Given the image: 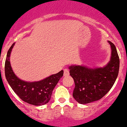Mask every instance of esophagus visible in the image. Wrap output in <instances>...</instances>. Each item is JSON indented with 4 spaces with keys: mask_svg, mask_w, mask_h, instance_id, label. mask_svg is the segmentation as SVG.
I'll use <instances>...</instances> for the list:
<instances>
[{
    "mask_svg": "<svg viewBox=\"0 0 127 127\" xmlns=\"http://www.w3.org/2000/svg\"><path fill=\"white\" fill-rule=\"evenodd\" d=\"M69 75H70V72H69L68 70L64 69V76L66 77V76H68Z\"/></svg>",
    "mask_w": 127,
    "mask_h": 127,
    "instance_id": "esophagus-1",
    "label": "esophagus"
}]
</instances>
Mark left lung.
Masks as SVG:
<instances>
[{
	"label": "left lung",
	"mask_w": 127,
	"mask_h": 127,
	"mask_svg": "<svg viewBox=\"0 0 127 127\" xmlns=\"http://www.w3.org/2000/svg\"><path fill=\"white\" fill-rule=\"evenodd\" d=\"M108 42L111 47V57L105 66H69L70 74L75 83L73 97L80 104H87L101 99L111 89L118 77L120 59L114 44L109 40Z\"/></svg>",
	"instance_id": "obj_1"
}]
</instances>
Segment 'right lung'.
<instances>
[{"label":"right lung","instance_id":"obj_1","mask_svg":"<svg viewBox=\"0 0 127 127\" xmlns=\"http://www.w3.org/2000/svg\"><path fill=\"white\" fill-rule=\"evenodd\" d=\"M15 45L9 49L5 62V76L13 90L22 101L30 105L41 106L50 100L52 91L63 75V70L39 81H25L15 74L10 64V55Z\"/></svg>","mask_w":127,"mask_h":127}]
</instances>
